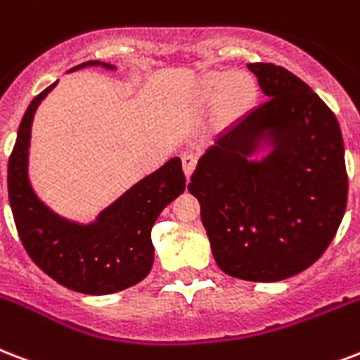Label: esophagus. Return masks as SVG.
I'll return each mask as SVG.
<instances>
[{"mask_svg":"<svg viewBox=\"0 0 360 360\" xmlns=\"http://www.w3.org/2000/svg\"><path fill=\"white\" fill-rule=\"evenodd\" d=\"M196 162H198L196 155H192V153L183 155V172H185L186 177H191L192 175V172H194V168H196Z\"/></svg>","mask_w":360,"mask_h":360,"instance_id":"34e87169","label":"esophagus"}]
</instances>
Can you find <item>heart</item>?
<instances>
[{"instance_id":"b5f03b06","label":"heart","mask_w":360,"mask_h":360,"mask_svg":"<svg viewBox=\"0 0 360 360\" xmlns=\"http://www.w3.org/2000/svg\"><path fill=\"white\" fill-rule=\"evenodd\" d=\"M259 86L245 71H215L200 79L198 100L202 103L219 101L223 113L240 117L255 105Z\"/></svg>"}]
</instances>
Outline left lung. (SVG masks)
<instances>
[{
    "instance_id": "1",
    "label": "left lung",
    "mask_w": 360,
    "mask_h": 360,
    "mask_svg": "<svg viewBox=\"0 0 360 360\" xmlns=\"http://www.w3.org/2000/svg\"><path fill=\"white\" fill-rule=\"evenodd\" d=\"M247 68L270 100L217 137L188 192L219 268L271 283L309 268L334 240L347 204L344 139L306 82L281 65ZM264 144L271 153L253 161Z\"/></svg>"
}]
</instances>
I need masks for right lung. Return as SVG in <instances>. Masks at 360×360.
Returning a JSON list of instances; mask_svg holds the SVG:
<instances>
[{
    "mask_svg": "<svg viewBox=\"0 0 360 360\" xmlns=\"http://www.w3.org/2000/svg\"><path fill=\"white\" fill-rule=\"evenodd\" d=\"M86 65L115 70V65L92 60L71 71ZM56 82L32 100L9 156L7 188L16 230L30 259L60 285L82 295L119 292L147 278L153 268L150 229L162 210L186 186L181 158L175 156L136 183L101 211L94 223L79 224L56 215L37 198L27 179L32 120Z\"/></svg>",
    "mask_w": 360,
    "mask_h": 360,
    "instance_id": "1",
    "label": "right lung"
}]
</instances>
